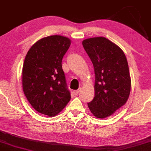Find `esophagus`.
Returning a JSON list of instances; mask_svg holds the SVG:
<instances>
[{"mask_svg": "<svg viewBox=\"0 0 151 151\" xmlns=\"http://www.w3.org/2000/svg\"><path fill=\"white\" fill-rule=\"evenodd\" d=\"M80 91H81V88H79L78 90H75V91H73V94L74 95H78V93H79Z\"/></svg>", "mask_w": 151, "mask_h": 151, "instance_id": "esophagus-1", "label": "esophagus"}]
</instances>
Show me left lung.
Returning <instances> with one entry per match:
<instances>
[{
    "instance_id": "left-lung-1",
    "label": "left lung",
    "mask_w": 151,
    "mask_h": 151,
    "mask_svg": "<svg viewBox=\"0 0 151 151\" xmlns=\"http://www.w3.org/2000/svg\"><path fill=\"white\" fill-rule=\"evenodd\" d=\"M82 43L95 73V96L87 105L96 118H106L129 98L131 77L127 58L120 47L105 37L89 38Z\"/></svg>"
}]
</instances>
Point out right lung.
I'll list each match as a JSON object with an SVG mask.
<instances>
[{"label":"right lung","instance_id":"1","mask_svg":"<svg viewBox=\"0 0 151 151\" xmlns=\"http://www.w3.org/2000/svg\"><path fill=\"white\" fill-rule=\"evenodd\" d=\"M70 44L68 37L49 36L36 42L26 54L22 87L29 103L39 113L57 115L70 100L62 67Z\"/></svg>","mask_w":151,"mask_h":151}]
</instances>
